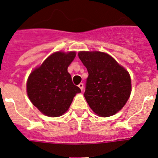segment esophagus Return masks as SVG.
<instances>
[{"label":"esophagus","instance_id":"1","mask_svg":"<svg viewBox=\"0 0 158 158\" xmlns=\"http://www.w3.org/2000/svg\"><path fill=\"white\" fill-rule=\"evenodd\" d=\"M78 86H79V88H80V89H81V90H83V87H84V85H83V84H82V83H80V84H79V85H78Z\"/></svg>","mask_w":158,"mask_h":158}]
</instances>
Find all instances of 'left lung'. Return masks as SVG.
I'll use <instances>...</instances> for the list:
<instances>
[{"label": "left lung", "mask_w": 158, "mask_h": 158, "mask_svg": "<svg viewBox=\"0 0 158 158\" xmlns=\"http://www.w3.org/2000/svg\"><path fill=\"white\" fill-rule=\"evenodd\" d=\"M78 55L89 73L84 96L89 107L100 117L115 114L130 96L129 73L104 52L80 51Z\"/></svg>", "instance_id": "obj_1"}]
</instances>
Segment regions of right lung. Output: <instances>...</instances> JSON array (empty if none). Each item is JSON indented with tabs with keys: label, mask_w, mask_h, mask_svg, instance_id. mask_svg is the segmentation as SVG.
Masks as SVG:
<instances>
[{
	"label": "right lung",
	"mask_w": 158,
	"mask_h": 158,
	"mask_svg": "<svg viewBox=\"0 0 158 158\" xmlns=\"http://www.w3.org/2000/svg\"><path fill=\"white\" fill-rule=\"evenodd\" d=\"M76 52H56L29 75L27 94L35 107L48 117L63 115L81 89L73 83L67 68Z\"/></svg>",
	"instance_id": "add662e5"
}]
</instances>
